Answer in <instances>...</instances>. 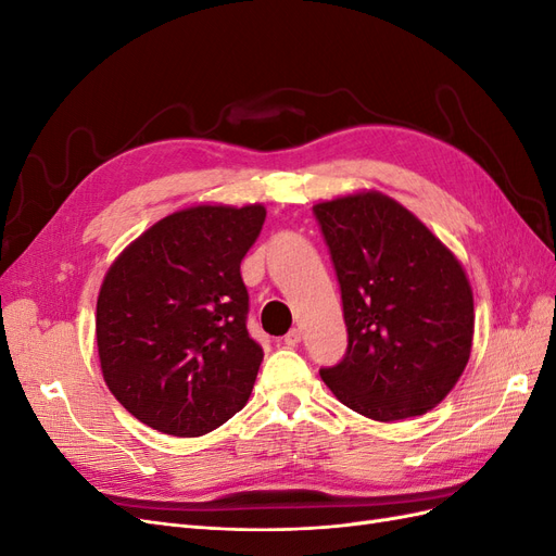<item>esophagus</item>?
Wrapping results in <instances>:
<instances>
[{"instance_id": "obj_1", "label": "esophagus", "mask_w": 556, "mask_h": 556, "mask_svg": "<svg viewBox=\"0 0 556 556\" xmlns=\"http://www.w3.org/2000/svg\"><path fill=\"white\" fill-rule=\"evenodd\" d=\"M301 339H304V333H301V329H292L288 336H285V345L296 348L301 343Z\"/></svg>"}]
</instances>
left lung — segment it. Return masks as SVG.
<instances>
[{"label": "left lung", "instance_id": "left-lung-1", "mask_svg": "<svg viewBox=\"0 0 556 556\" xmlns=\"http://www.w3.org/2000/svg\"><path fill=\"white\" fill-rule=\"evenodd\" d=\"M341 285L345 357L323 368L343 406L376 422L425 415L452 392L473 345L462 262L399 201L376 190L313 206Z\"/></svg>", "mask_w": 556, "mask_h": 556}]
</instances>
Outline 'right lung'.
I'll list each match as a JSON object with an SVG mask.
<instances>
[{"instance_id": "obj_1", "label": "right lung", "mask_w": 556, "mask_h": 556, "mask_svg": "<svg viewBox=\"0 0 556 556\" xmlns=\"http://www.w3.org/2000/svg\"><path fill=\"white\" fill-rule=\"evenodd\" d=\"M264 217L262 204L176 211L106 271L99 364L111 394L150 429L194 439L248 403L264 352L245 327L241 260Z\"/></svg>"}]
</instances>
